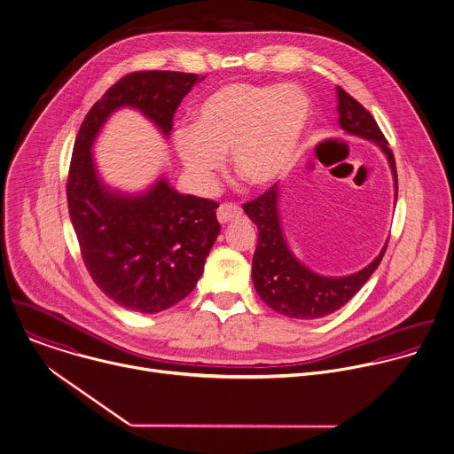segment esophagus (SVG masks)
Segmentation results:
<instances>
[{
  "label": "esophagus",
  "mask_w": 454,
  "mask_h": 454,
  "mask_svg": "<svg viewBox=\"0 0 454 454\" xmlns=\"http://www.w3.org/2000/svg\"><path fill=\"white\" fill-rule=\"evenodd\" d=\"M242 215V208L235 203H223L219 208H217V219L219 223L226 224L233 219H239Z\"/></svg>",
  "instance_id": "esophagus-1"
}]
</instances>
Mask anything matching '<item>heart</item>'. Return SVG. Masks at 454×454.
I'll use <instances>...</instances> for the list:
<instances>
[{
    "label": "heart",
    "mask_w": 454,
    "mask_h": 454,
    "mask_svg": "<svg viewBox=\"0 0 454 454\" xmlns=\"http://www.w3.org/2000/svg\"><path fill=\"white\" fill-rule=\"evenodd\" d=\"M313 106L295 84L228 82L208 93L194 125L175 132V148L191 180L210 189L230 152L233 171L253 187H269L295 166Z\"/></svg>",
    "instance_id": "heart-1"
}]
</instances>
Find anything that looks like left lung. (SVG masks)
Returning <instances> with one entry per match:
<instances>
[{
  "label": "left lung",
  "instance_id": "8db88e82",
  "mask_svg": "<svg viewBox=\"0 0 454 454\" xmlns=\"http://www.w3.org/2000/svg\"><path fill=\"white\" fill-rule=\"evenodd\" d=\"M336 93L340 127L347 134L364 137L380 146L389 160L396 189L395 196H398L395 155L375 118L343 88L338 86ZM278 203L279 189L272 185L256 200L242 205L247 217L258 228V246L253 256V283L256 294L269 308L290 318L317 320L327 317L343 308L364 286L380 265L387 244L368 267L356 274L341 278L320 276L301 263L290 251L281 228Z\"/></svg>",
  "mask_w": 454,
  "mask_h": 454
}]
</instances>
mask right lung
<instances>
[{
	"instance_id": "right-lung-1",
	"label": "right lung",
	"mask_w": 454,
	"mask_h": 454,
	"mask_svg": "<svg viewBox=\"0 0 454 454\" xmlns=\"http://www.w3.org/2000/svg\"><path fill=\"white\" fill-rule=\"evenodd\" d=\"M201 79L169 70L127 74L91 106L74 143L67 203L82 262L93 283L130 311L159 313L194 290L221 231L219 203L180 194L166 178L141 194L109 189L91 146L120 107L141 111L168 137L178 104Z\"/></svg>"
}]
</instances>
